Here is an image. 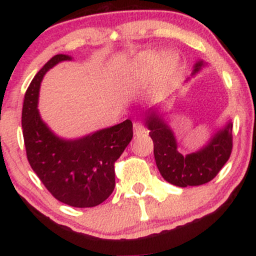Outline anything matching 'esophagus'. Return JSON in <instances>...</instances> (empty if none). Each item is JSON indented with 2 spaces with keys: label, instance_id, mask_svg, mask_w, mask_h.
<instances>
[{
  "label": "esophagus",
  "instance_id": "obj_1",
  "mask_svg": "<svg viewBox=\"0 0 256 256\" xmlns=\"http://www.w3.org/2000/svg\"><path fill=\"white\" fill-rule=\"evenodd\" d=\"M146 134V128L140 122H134V136H142V134Z\"/></svg>",
  "mask_w": 256,
  "mask_h": 256
}]
</instances>
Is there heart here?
I'll use <instances>...</instances> for the list:
<instances>
[{
    "instance_id": "heart-1",
    "label": "heart",
    "mask_w": 256,
    "mask_h": 256,
    "mask_svg": "<svg viewBox=\"0 0 256 256\" xmlns=\"http://www.w3.org/2000/svg\"><path fill=\"white\" fill-rule=\"evenodd\" d=\"M136 66L142 71L154 72L166 67L167 70L174 68L176 58L160 52L148 50L140 52L136 58Z\"/></svg>"
}]
</instances>
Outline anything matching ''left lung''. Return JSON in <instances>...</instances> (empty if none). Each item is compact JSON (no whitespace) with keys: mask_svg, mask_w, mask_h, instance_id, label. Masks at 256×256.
<instances>
[{"mask_svg":"<svg viewBox=\"0 0 256 256\" xmlns=\"http://www.w3.org/2000/svg\"><path fill=\"white\" fill-rule=\"evenodd\" d=\"M208 66L204 60L194 64L192 77ZM192 78H188L185 83ZM158 104L144 113V124L154 143L155 162L160 174L166 182L176 186H196L210 182L218 174L232 150V122L228 119L210 134L207 142L198 150L183 154L179 150L174 131L166 120L165 112Z\"/></svg>","mask_w":256,"mask_h":256,"instance_id":"left-lung-1","label":"left lung"}]
</instances>
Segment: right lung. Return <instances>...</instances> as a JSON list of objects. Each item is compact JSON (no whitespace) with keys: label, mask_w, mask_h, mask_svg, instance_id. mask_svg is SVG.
<instances>
[{"label":"right lung","mask_w":256,"mask_h":256,"mask_svg":"<svg viewBox=\"0 0 256 256\" xmlns=\"http://www.w3.org/2000/svg\"><path fill=\"white\" fill-rule=\"evenodd\" d=\"M72 60L70 55H55L34 76L25 94L22 126L28 160L44 186L62 204L89 208L113 192L114 162L134 132L128 119L79 138L60 137L49 128L38 110L40 83L52 67Z\"/></svg>","instance_id":"add662e5"}]
</instances>
